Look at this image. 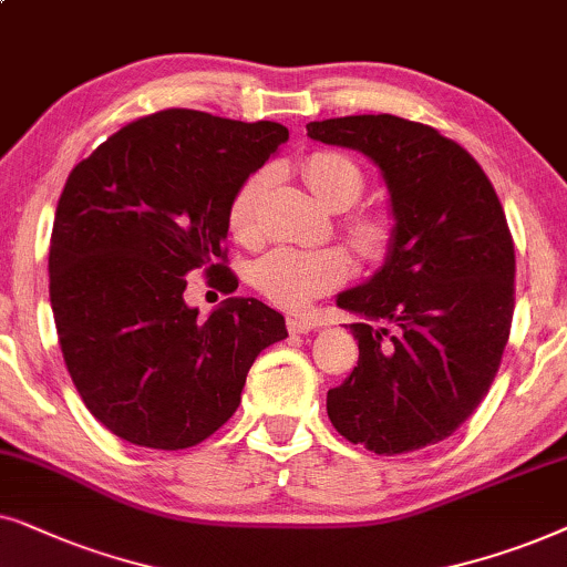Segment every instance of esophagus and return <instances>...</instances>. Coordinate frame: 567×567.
Listing matches in <instances>:
<instances>
[{"mask_svg": "<svg viewBox=\"0 0 567 567\" xmlns=\"http://www.w3.org/2000/svg\"><path fill=\"white\" fill-rule=\"evenodd\" d=\"M316 323L308 321V319H298V316H288V331L290 334H308V331H313Z\"/></svg>", "mask_w": 567, "mask_h": 567, "instance_id": "obj_1", "label": "esophagus"}]
</instances>
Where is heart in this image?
Listing matches in <instances>:
<instances>
[{"label": "heart", "instance_id": "heart-1", "mask_svg": "<svg viewBox=\"0 0 567 567\" xmlns=\"http://www.w3.org/2000/svg\"><path fill=\"white\" fill-rule=\"evenodd\" d=\"M271 173L254 171L240 181L228 202V230L240 244L261 238V202ZM303 178L316 199L329 209H347L365 192L362 171L347 155L313 153L303 161ZM344 236L365 261H381L394 244V223L383 213L347 215ZM352 275V259L342 246L323 248H271L251 269L254 288L271 303L306 311L316 298L344 285Z\"/></svg>", "mask_w": 567, "mask_h": 567}]
</instances>
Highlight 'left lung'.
Returning a JSON list of instances; mask_svg holds the SVG:
<instances>
[{"label":"left lung","mask_w":567,"mask_h":567,"mask_svg":"<svg viewBox=\"0 0 567 567\" xmlns=\"http://www.w3.org/2000/svg\"><path fill=\"white\" fill-rule=\"evenodd\" d=\"M308 137L358 150L391 194L386 264L337 306L360 358L329 389L331 425L350 443L394 456L446 441L495 381L513 321L516 254L501 199L454 140L391 113L311 121Z\"/></svg>","instance_id":"obj_1"}]
</instances>
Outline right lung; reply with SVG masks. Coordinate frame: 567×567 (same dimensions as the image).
<instances>
[{"mask_svg": "<svg viewBox=\"0 0 567 567\" xmlns=\"http://www.w3.org/2000/svg\"><path fill=\"white\" fill-rule=\"evenodd\" d=\"M288 130L205 111L150 113L78 163L59 196L49 296L66 371L90 414L134 446L178 451L233 417L248 368L288 337L282 313L228 298L184 303L205 269L230 296L228 202Z\"/></svg>", "mask_w": 567, "mask_h": 567, "instance_id": "add662e5", "label": "right lung"}]
</instances>
